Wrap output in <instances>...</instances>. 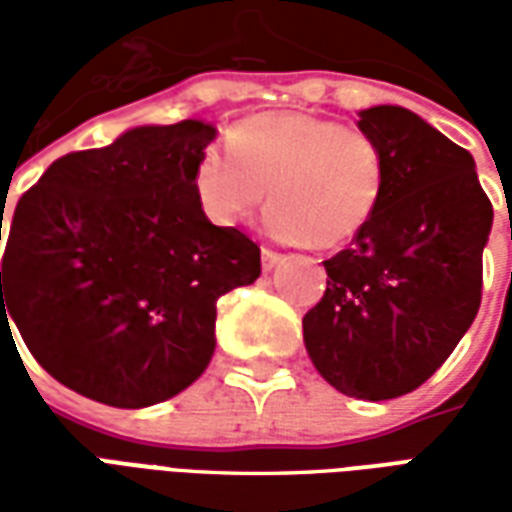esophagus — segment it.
I'll return each instance as SVG.
<instances>
[{"instance_id": "obj_1", "label": "esophagus", "mask_w": 512, "mask_h": 512, "mask_svg": "<svg viewBox=\"0 0 512 512\" xmlns=\"http://www.w3.org/2000/svg\"><path fill=\"white\" fill-rule=\"evenodd\" d=\"M260 260H263V271H271V268H277L279 263H282V255H279V252H274V249H268V246H263Z\"/></svg>"}]
</instances>
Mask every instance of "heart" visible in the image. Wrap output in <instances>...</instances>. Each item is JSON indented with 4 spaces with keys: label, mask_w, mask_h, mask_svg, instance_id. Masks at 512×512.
<instances>
[{
    "label": "heart",
    "mask_w": 512,
    "mask_h": 512,
    "mask_svg": "<svg viewBox=\"0 0 512 512\" xmlns=\"http://www.w3.org/2000/svg\"><path fill=\"white\" fill-rule=\"evenodd\" d=\"M227 156L205 150L194 169L202 211L233 227L268 197L266 227L279 241L334 249L373 222L386 189L376 139L301 112L257 115L224 134Z\"/></svg>",
    "instance_id": "b5f03b06"
}]
</instances>
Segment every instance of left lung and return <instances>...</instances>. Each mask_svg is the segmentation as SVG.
<instances>
[{"label": "left lung", "mask_w": 512, "mask_h": 512, "mask_svg": "<svg viewBox=\"0 0 512 512\" xmlns=\"http://www.w3.org/2000/svg\"><path fill=\"white\" fill-rule=\"evenodd\" d=\"M386 158L373 222L326 266V293L304 315V345L329 384L392 400L428 381L472 326L494 208L474 158L403 106L359 112Z\"/></svg>", "instance_id": "obj_1"}]
</instances>
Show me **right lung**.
<instances>
[{
    "mask_svg": "<svg viewBox=\"0 0 512 512\" xmlns=\"http://www.w3.org/2000/svg\"><path fill=\"white\" fill-rule=\"evenodd\" d=\"M213 139L202 120L131 128L57 158L18 200L0 323L13 318L73 392L115 408L175 397L211 362L219 296L260 277V246L211 224L197 200Z\"/></svg>",
    "mask_w": 512,
    "mask_h": 512,
    "instance_id": "1",
    "label": "right lung"
}]
</instances>
